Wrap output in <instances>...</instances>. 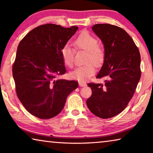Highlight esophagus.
Listing matches in <instances>:
<instances>
[{
  "label": "esophagus",
  "mask_w": 153,
  "mask_h": 153,
  "mask_svg": "<svg viewBox=\"0 0 153 153\" xmlns=\"http://www.w3.org/2000/svg\"><path fill=\"white\" fill-rule=\"evenodd\" d=\"M79 86H86V82H79Z\"/></svg>",
  "instance_id": "esophagus-1"
}]
</instances>
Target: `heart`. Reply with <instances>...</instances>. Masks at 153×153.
Instances as JSON below:
<instances>
[{
    "instance_id": "obj_1",
    "label": "heart",
    "mask_w": 153,
    "mask_h": 153,
    "mask_svg": "<svg viewBox=\"0 0 153 153\" xmlns=\"http://www.w3.org/2000/svg\"><path fill=\"white\" fill-rule=\"evenodd\" d=\"M97 38L88 31H83L77 36L74 45L77 50L82 49L87 51L84 65L79 66L70 73V77L78 81H84L89 78L95 72V66H100L105 59V49L101 45L97 44ZM76 50L71 45H65L62 47L61 54L64 63L67 67H73L75 61Z\"/></svg>"
}]
</instances>
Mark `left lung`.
I'll return each mask as SVG.
<instances>
[{
	"instance_id": "left-lung-1",
	"label": "left lung",
	"mask_w": 153,
	"mask_h": 153,
	"mask_svg": "<svg viewBox=\"0 0 153 153\" xmlns=\"http://www.w3.org/2000/svg\"><path fill=\"white\" fill-rule=\"evenodd\" d=\"M93 31L102 40L105 59L97 78L105 84L88 83L92 95L86 100L89 110L102 119L120 114L133 97L141 77V56L126 31L110 24H96Z\"/></svg>"
}]
</instances>
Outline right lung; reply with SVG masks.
<instances>
[{
    "label": "right lung",
    "mask_w": 153,
    "mask_h": 153,
    "mask_svg": "<svg viewBox=\"0 0 153 153\" xmlns=\"http://www.w3.org/2000/svg\"><path fill=\"white\" fill-rule=\"evenodd\" d=\"M77 29L42 25L18 45L13 77L18 99L31 115L45 120L58 115L78 86L77 81L58 79L66 73L61 51Z\"/></svg>",
    "instance_id": "1"
}]
</instances>
